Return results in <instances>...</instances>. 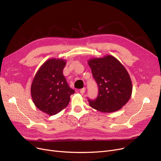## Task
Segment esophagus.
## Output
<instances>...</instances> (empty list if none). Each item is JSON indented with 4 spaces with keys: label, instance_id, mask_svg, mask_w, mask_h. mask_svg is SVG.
Returning a JSON list of instances; mask_svg holds the SVG:
<instances>
[{
    "label": "esophagus",
    "instance_id": "1",
    "mask_svg": "<svg viewBox=\"0 0 161 161\" xmlns=\"http://www.w3.org/2000/svg\"><path fill=\"white\" fill-rule=\"evenodd\" d=\"M80 93H81V94H84V92H86V88L84 87V88H83V89H80Z\"/></svg>",
    "mask_w": 161,
    "mask_h": 161
}]
</instances>
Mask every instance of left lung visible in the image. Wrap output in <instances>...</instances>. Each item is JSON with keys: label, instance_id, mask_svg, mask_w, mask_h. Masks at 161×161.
Segmentation results:
<instances>
[{"label": "left lung", "instance_id": "left-lung-1", "mask_svg": "<svg viewBox=\"0 0 161 161\" xmlns=\"http://www.w3.org/2000/svg\"><path fill=\"white\" fill-rule=\"evenodd\" d=\"M88 64L98 86L97 99L89 100L90 106L104 113L118 111L132 95V85L129 72L111 55L90 58Z\"/></svg>", "mask_w": 161, "mask_h": 161}]
</instances>
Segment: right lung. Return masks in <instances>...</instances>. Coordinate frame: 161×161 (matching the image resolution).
Returning a JSON list of instances; mask_svg holds the SVG:
<instances>
[{"label":"right lung","mask_w":161,"mask_h":161,"mask_svg":"<svg viewBox=\"0 0 161 161\" xmlns=\"http://www.w3.org/2000/svg\"><path fill=\"white\" fill-rule=\"evenodd\" d=\"M66 61L52 58L39 68L33 78L31 94L36 107L49 115L62 111L69 104L74 91L63 75Z\"/></svg>","instance_id":"right-lung-1"}]
</instances>
